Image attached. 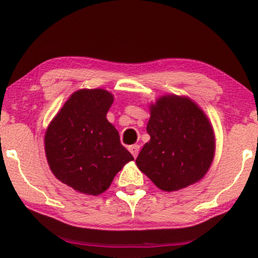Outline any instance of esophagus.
<instances>
[{"mask_svg": "<svg viewBox=\"0 0 258 258\" xmlns=\"http://www.w3.org/2000/svg\"><path fill=\"white\" fill-rule=\"evenodd\" d=\"M139 147L138 144H133V146H130L128 147V150L130 152H131V154L133 155V158H137V155H138V153H139Z\"/></svg>", "mask_w": 258, "mask_h": 258, "instance_id": "1", "label": "esophagus"}]
</instances>
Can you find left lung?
Instances as JSON below:
<instances>
[{
  "mask_svg": "<svg viewBox=\"0 0 258 258\" xmlns=\"http://www.w3.org/2000/svg\"><path fill=\"white\" fill-rule=\"evenodd\" d=\"M150 141L136 159L158 188L173 191L205 176L215 154V135L206 115L190 99L165 96L150 106Z\"/></svg>",
  "mask_w": 258,
  "mask_h": 258,
  "instance_id": "8db88e82",
  "label": "left lung"
}]
</instances>
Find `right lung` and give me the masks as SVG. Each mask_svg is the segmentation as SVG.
<instances>
[{"mask_svg":"<svg viewBox=\"0 0 258 258\" xmlns=\"http://www.w3.org/2000/svg\"><path fill=\"white\" fill-rule=\"evenodd\" d=\"M108 91L80 90L49 123L44 136L47 161L57 178L80 193L98 195L133 160L117 130L106 120L112 104Z\"/></svg>","mask_w":258,"mask_h":258,"instance_id":"right-lung-1","label":"right lung"}]
</instances>
